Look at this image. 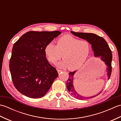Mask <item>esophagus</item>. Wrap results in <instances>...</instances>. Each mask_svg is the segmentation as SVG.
I'll return each mask as SVG.
<instances>
[{
	"mask_svg": "<svg viewBox=\"0 0 121 121\" xmlns=\"http://www.w3.org/2000/svg\"><path fill=\"white\" fill-rule=\"evenodd\" d=\"M62 71H63L62 70H60V69H58V72L59 74H60L61 72H62Z\"/></svg>",
	"mask_w": 121,
	"mask_h": 121,
	"instance_id": "esophagus-1",
	"label": "esophagus"
}]
</instances>
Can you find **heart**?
I'll return each mask as SVG.
<instances>
[{
    "label": "heart",
    "mask_w": 121,
    "mask_h": 121,
    "mask_svg": "<svg viewBox=\"0 0 121 121\" xmlns=\"http://www.w3.org/2000/svg\"><path fill=\"white\" fill-rule=\"evenodd\" d=\"M56 45L49 43L46 45L45 53L48 61L55 64L62 58L59 63L60 67H68L70 70L81 68L91 52V47L88 42L80 40L70 35H65L56 40Z\"/></svg>",
    "instance_id": "1"
}]
</instances>
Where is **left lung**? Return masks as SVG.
<instances>
[{
  "label": "left lung",
  "mask_w": 121,
  "mask_h": 121,
  "mask_svg": "<svg viewBox=\"0 0 121 121\" xmlns=\"http://www.w3.org/2000/svg\"><path fill=\"white\" fill-rule=\"evenodd\" d=\"M73 35L77 37H78L83 39L86 40L91 45L92 50L94 51L95 56L96 57H100L101 60L104 61L105 64L107 66L108 75L109 79L111 75L112 72V54L111 50L108 45L107 42L104 38L102 37L99 36L93 33H76L75 32H71ZM76 71L72 72L69 73V78L66 82V87L68 91H70L72 96L75 98L79 100H86L96 97L100 93L91 97H84L78 94L74 88L73 85V76Z\"/></svg>",
  "instance_id": "1"
}]
</instances>
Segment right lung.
Here are the masks:
<instances>
[{"label": "right lung", "mask_w": 121, "mask_h": 121, "mask_svg": "<svg viewBox=\"0 0 121 121\" xmlns=\"http://www.w3.org/2000/svg\"><path fill=\"white\" fill-rule=\"evenodd\" d=\"M61 33L30 31L14 43L9 68L14 86L23 95L31 98L43 97L58 76L46 57L45 47Z\"/></svg>", "instance_id": "obj_1"}]
</instances>
